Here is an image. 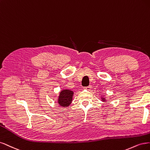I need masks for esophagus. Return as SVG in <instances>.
I'll list each match as a JSON object with an SVG mask.
<instances>
[{
	"label": "esophagus",
	"instance_id": "34e87169",
	"mask_svg": "<svg viewBox=\"0 0 150 150\" xmlns=\"http://www.w3.org/2000/svg\"><path fill=\"white\" fill-rule=\"evenodd\" d=\"M85 89L87 90H90L91 89V86H86V87H85Z\"/></svg>",
	"mask_w": 150,
	"mask_h": 150
}]
</instances>
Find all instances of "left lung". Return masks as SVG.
Returning <instances> with one entry per match:
<instances>
[{
  "label": "left lung",
  "instance_id": "left-lung-1",
  "mask_svg": "<svg viewBox=\"0 0 150 150\" xmlns=\"http://www.w3.org/2000/svg\"><path fill=\"white\" fill-rule=\"evenodd\" d=\"M101 100L103 101V102H106V101H107V99H106V97L105 96H101Z\"/></svg>",
  "mask_w": 150,
  "mask_h": 150
}]
</instances>
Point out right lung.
I'll list each match as a JSON object with an SVG mask.
<instances>
[{
    "label": "right lung",
    "instance_id": "1",
    "mask_svg": "<svg viewBox=\"0 0 150 150\" xmlns=\"http://www.w3.org/2000/svg\"><path fill=\"white\" fill-rule=\"evenodd\" d=\"M74 92L70 89H63L60 93L58 97L57 102L62 107H69L71 103L73 100V96Z\"/></svg>",
    "mask_w": 150,
    "mask_h": 150
}]
</instances>
